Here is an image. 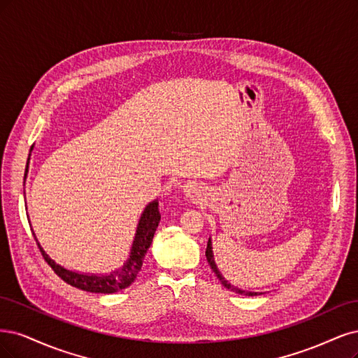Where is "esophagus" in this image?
<instances>
[{
  "mask_svg": "<svg viewBox=\"0 0 358 358\" xmlns=\"http://www.w3.org/2000/svg\"><path fill=\"white\" fill-rule=\"evenodd\" d=\"M182 190H184V194L190 199H198L201 196V187L196 182H187Z\"/></svg>",
  "mask_w": 358,
  "mask_h": 358,
  "instance_id": "obj_1",
  "label": "esophagus"
}]
</instances>
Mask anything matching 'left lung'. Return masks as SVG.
Segmentation results:
<instances>
[{
	"label": "left lung",
	"mask_w": 358,
	"mask_h": 358,
	"mask_svg": "<svg viewBox=\"0 0 358 358\" xmlns=\"http://www.w3.org/2000/svg\"><path fill=\"white\" fill-rule=\"evenodd\" d=\"M205 256H206V260H208V263H210V266H211V269H213V272L215 273V276L218 280H220V282L227 288V290H232V292H235V293H238V294H245V296H257V293H255V292H245V290H241V288H238V287H234V285H230V282H227V280H224V276L220 273V271H218V268H217V264H215V262H214V256H213V244H211V239L208 241V245H206V251H205Z\"/></svg>",
	"instance_id": "left-lung-1"
}]
</instances>
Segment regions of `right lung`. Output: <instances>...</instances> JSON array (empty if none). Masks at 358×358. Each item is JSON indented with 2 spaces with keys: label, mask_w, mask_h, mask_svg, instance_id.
Returning <instances> with one entry per match:
<instances>
[{
  "label": "right lung",
  "mask_w": 358,
  "mask_h": 358,
  "mask_svg": "<svg viewBox=\"0 0 358 358\" xmlns=\"http://www.w3.org/2000/svg\"><path fill=\"white\" fill-rule=\"evenodd\" d=\"M28 164H29V157H28ZM28 164L25 168V178L28 174ZM159 222H160L159 202L153 201L145 206V210L140 218V223H138L129 259L126 260L123 263V266H120L119 269L111 271L108 273H101V275L78 273L74 271L65 269L64 266H61V264H57L55 260H52L49 255H45V251L41 248L36 235H34V238L37 241V245L41 251L44 260L50 264V268L55 271V273L59 276V278H62L66 284L90 293L110 294V293L123 290V288L129 287L135 281L138 272L141 271L147 250L150 248V245H152V241H153L156 229L159 226Z\"/></svg>",
  "instance_id": "obj_1"
}]
</instances>
